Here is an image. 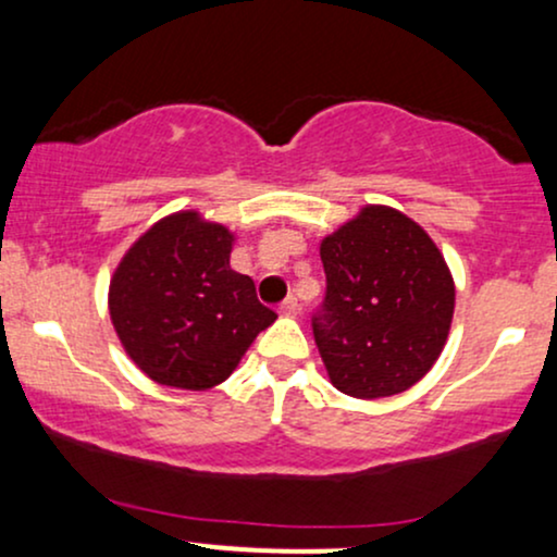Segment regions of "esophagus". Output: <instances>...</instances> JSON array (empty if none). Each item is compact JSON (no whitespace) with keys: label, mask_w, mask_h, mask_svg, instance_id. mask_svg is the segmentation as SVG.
I'll return each mask as SVG.
<instances>
[{"label":"esophagus","mask_w":557,"mask_h":557,"mask_svg":"<svg viewBox=\"0 0 557 557\" xmlns=\"http://www.w3.org/2000/svg\"><path fill=\"white\" fill-rule=\"evenodd\" d=\"M280 314L283 317H296L298 314V300L293 296H287L283 304H280Z\"/></svg>","instance_id":"1"}]
</instances>
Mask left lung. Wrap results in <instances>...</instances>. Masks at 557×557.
<instances>
[{"mask_svg":"<svg viewBox=\"0 0 557 557\" xmlns=\"http://www.w3.org/2000/svg\"><path fill=\"white\" fill-rule=\"evenodd\" d=\"M327 293L311 319L330 382L350 398H387L443 354L456 285L443 253L411 216L363 207L319 246Z\"/></svg>","mask_w":557,"mask_h":557,"instance_id":"left-lung-1","label":"left lung"}]
</instances>
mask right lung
Segmentation results:
<instances>
[{"label": "right lung", "mask_w": 557, "mask_h": 557, "mask_svg": "<svg viewBox=\"0 0 557 557\" xmlns=\"http://www.w3.org/2000/svg\"><path fill=\"white\" fill-rule=\"evenodd\" d=\"M233 240L225 225L177 212L146 230L114 270V332L140 372L159 385H220L277 319L259 304L253 280L230 270Z\"/></svg>", "instance_id": "1"}]
</instances>
